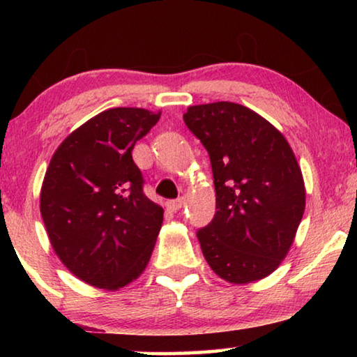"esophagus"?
Segmentation results:
<instances>
[{"mask_svg": "<svg viewBox=\"0 0 357 357\" xmlns=\"http://www.w3.org/2000/svg\"><path fill=\"white\" fill-rule=\"evenodd\" d=\"M183 206H184L183 198H178V200H172V202L167 203V208L170 209V211H178V209H181Z\"/></svg>", "mask_w": 357, "mask_h": 357, "instance_id": "obj_1", "label": "esophagus"}]
</instances>
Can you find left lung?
Instances as JSON below:
<instances>
[{
	"label": "left lung",
	"mask_w": 357,
	"mask_h": 357,
	"mask_svg": "<svg viewBox=\"0 0 357 357\" xmlns=\"http://www.w3.org/2000/svg\"><path fill=\"white\" fill-rule=\"evenodd\" d=\"M184 123L206 148L215 214L197 231L211 269L229 283H250L279 268L305 209L293 149L279 130L233 102L193 105Z\"/></svg>",
	"instance_id": "left-lung-1"
}]
</instances>
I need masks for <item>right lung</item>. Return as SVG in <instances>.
Listing matches in <instances>:
<instances>
[{
    "instance_id": "obj_1",
    "label": "right lung",
    "mask_w": 357,
    "mask_h": 357,
    "mask_svg": "<svg viewBox=\"0 0 357 357\" xmlns=\"http://www.w3.org/2000/svg\"><path fill=\"white\" fill-rule=\"evenodd\" d=\"M160 113L118 107L86 121L59 144L40 190L53 250L89 285L118 289L146 268L164 209L143 193L135 143Z\"/></svg>"
}]
</instances>
